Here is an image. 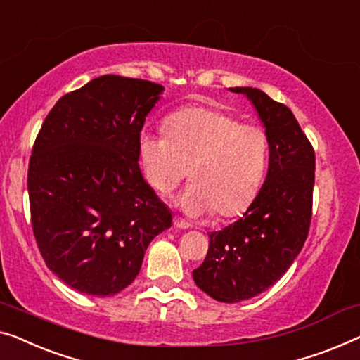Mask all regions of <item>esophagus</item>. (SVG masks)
<instances>
[{
    "mask_svg": "<svg viewBox=\"0 0 360 360\" xmlns=\"http://www.w3.org/2000/svg\"><path fill=\"white\" fill-rule=\"evenodd\" d=\"M174 224H175L176 229H181V231H185V229H190V224L184 221V219H180V217H175Z\"/></svg>",
    "mask_w": 360,
    "mask_h": 360,
    "instance_id": "1",
    "label": "esophagus"
}]
</instances>
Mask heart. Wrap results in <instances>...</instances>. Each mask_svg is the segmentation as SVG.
I'll list each match as a JSON object with an SVG mask.
<instances>
[{
  "instance_id": "obj_1",
  "label": "heart",
  "mask_w": 360,
  "mask_h": 360,
  "mask_svg": "<svg viewBox=\"0 0 360 360\" xmlns=\"http://www.w3.org/2000/svg\"><path fill=\"white\" fill-rule=\"evenodd\" d=\"M165 134H139V158L149 185L170 195L190 169L191 185L179 206L190 216L231 217L252 205L268 164L266 133L210 107H190L165 120Z\"/></svg>"
}]
</instances>
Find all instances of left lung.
<instances>
[{
  "label": "left lung",
  "mask_w": 360,
  "mask_h": 360,
  "mask_svg": "<svg viewBox=\"0 0 360 360\" xmlns=\"http://www.w3.org/2000/svg\"><path fill=\"white\" fill-rule=\"evenodd\" d=\"M252 102L268 138L266 180L245 214L210 233V250L193 279L217 302L237 304L271 288L294 263L309 236L315 153L294 113L253 87H229Z\"/></svg>",
  "instance_id": "1"
}]
</instances>
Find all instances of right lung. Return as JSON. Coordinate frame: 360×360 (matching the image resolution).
<instances>
[{
    "label": "right lung",
    "mask_w": 360,
    "mask_h": 360,
    "mask_svg": "<svg viewBox=\"0 0 360 360\" xmlns=\"http://www.w3.org/2000/svg\"><path fill=\"white\" fill-rule=\"evenodd\" d=\"M164 87L117 75L66 94L46 115L29 162L32 229L71 289L115 295L136 279L172 212L139 169V134Z\"/></svg>",
    "instance_id": "1"
}]
</instances>
